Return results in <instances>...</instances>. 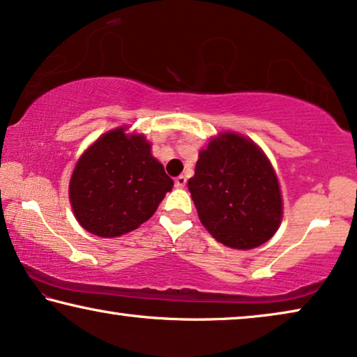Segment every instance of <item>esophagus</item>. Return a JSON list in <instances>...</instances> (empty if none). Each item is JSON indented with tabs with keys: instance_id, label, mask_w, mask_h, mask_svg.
Instances as JSON below:
<instances>
[{
	"instance_id": "esophagus-1",
	"label": "esophagus",
	"mask_w": 357,
	"mask_h": 357,
	"mask_svg": "<svg viewBox=\"0 0 357 357\" xmlns=\"http://www.w3.org/2000/svg\"><path fill=\"white\" fill-rule=\"evenodd\" d=\"M185 183H188V179H185L184 176H178L176 179H174V185H176L178 189H183L184 185H185Z\"/></svg>"
}]
</instances>
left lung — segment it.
I'll use <instances>...</instances> for the list:
<instances>
[{
	"mask_svg": "<svg viewBox=\"0 0 357 357\" xmlns=\"http://www.w3.org/2000/svg\"><path fill=\"white\" fill-rule=\"evenodd\" d=\"M188 188L200 222L218 243L245 250L277 233L283 215L277 174L244 135L223 132L210 140Z\"/></svg>",
	"mask_w": 357,
	"mask_h": 357,
	"instance_id": "left-lung-1",
	"label": "left lung"
}]
</instances>
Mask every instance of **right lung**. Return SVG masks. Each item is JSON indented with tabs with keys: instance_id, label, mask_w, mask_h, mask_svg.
Masks as SVG:
<instances>
[{
	"instance_id": "1",
	"label": "right lung",
	"mask_w": 357,
	"mask_h": 357,
	"mask_svg": "<svg viewBox=\"0 0 357 357\" xmlns=\"http://www.w3.org/2000/svg\"><path fill=\"white\" fill-rule=\"evenodd\" d=\"M173 179L150 153L142 134L116 128L82 153L69 183L73 212L84 229L114 238L152 217Z\"/></svg>"
}]
</instances>
